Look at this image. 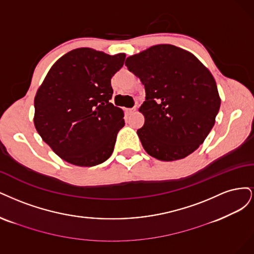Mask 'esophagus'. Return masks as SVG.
<instances>
[{"mask_svg": "<svg viewBox=\"0 0 254 254\" xmlns=\"http://www.w3.org/2000/svg\"><path fill=\"white\" fill-rule=\"evenodd\" d=\"M136 112V109L135 108H132V109H127V114H133Z\"/></svg>", "mask_w": 254, "mask_h": 254, "instance_id": "1", "label": "esophagus"}]
</instances>
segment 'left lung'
I'll return each mask as SVG.
<instances>
[{
	"label": "left lung",
	"mask_w": 254,
	"mask_h": 254,
	"mask_svg": "<svg viewBox=\"0 0 254 254\" xmlns=\"http://www.w3.org/2000/svg\"><path fill=\"white\" fill-rule=\"evenodd\" d=\"M126 65L140 79L144 125L137 129L143 149L163 161L198 149L215 124L220 99L211 72L194 55L170 44L130 56Z\"/></svg>",
	"instance_id": "8db88e82"
}]
</instances>
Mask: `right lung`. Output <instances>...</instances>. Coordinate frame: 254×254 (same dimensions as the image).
Listing matches in <instances>:
<instances>
[{
  "mask_svg": "<svg viewBox=\"0 0 254 254\" xmlns=\"http://www.w3.org/2000/svg\"><path fill=\"white\" fill-rule=\"evenodd\" d=\"M125 59V54L77 48L53 65L38 89L35 127L65 161L93 167L112 155L125 119L122 110L110 102L111 79Z\"/></svg>",
  "mask_w": 254,
  "mask_h": 254,
  "instance_id": "add662e5",
  "label": "right lung"
}]
</instances>
